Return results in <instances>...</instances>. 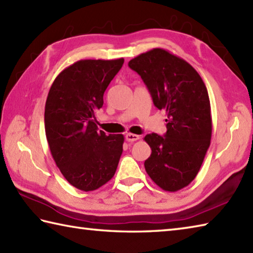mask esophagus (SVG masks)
I'll use <instances>...</instances> for the list:
<instances>
[{
  "instance_id": "obj_1",
  "label": "esophagus",
  "mask_w": 253,
  "mask_h": 253,
  "mask_svg": "<svg viewBox=\"0 0 253 253\" xmlns=\"http://www.w3.org/2000/svg\"><path fill=\"white\" fill-rule=\"evenodd\" d=\"M126 140L127 142H135L137 140H140V135L132 134V133H127V134L126 135Z\"/></svg>"
}]
</instances>
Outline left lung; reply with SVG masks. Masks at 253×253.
I'll return each instance as SVG.
<instances>
[{
    "label": "left lung",
    "mask_w": 253,
    "mask_h": 253,
    "mask_svg": "<svg viewBox=\"0 0 253 253\" xmlns=\"http://www.w3.org/2000/svg\"><path fill=\"white\" fill-rule=\"evenodd\" d=\"M141 76L154 106L168 114L164 136L145 135L151 156L144 162L151 179L166 192H177L198 174L211 139L208 91L187 61L154 48L128 61Z\"/></svg>",
    "instance_id": "8db88e82"
}]
</instances>
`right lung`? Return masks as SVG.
I'll use <instances>...</instances> for the list:
<instances>
[{"instance_id": "add662e5", "label": "right lung", "mask_w": 253, "mask_h": 253, "mask_svg": "<svg viewBox=\"0 0 253 253\" xmlns=\"http://www.w3.org/2000/svg\"><path fill=\"white\" fill-rule=\"evenodd\" d=\"M125 59H84L57 76L45 106V132L50 153L70 185L96 190L116 173L125 136L98 131L94 113Z\"/></svg>"}]
</instances>
